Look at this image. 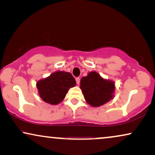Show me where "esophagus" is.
<instances>
[{"label": "esophagus", "instance_id": "obj_1", "mask_svg": "<svg viewBox=\"0 0 155 155\" xmlns=\"http://www.w3.org/2000/svg\"><path fill=\"white\" fill-rule=\"evenodd\" d=\"M76 84H79V83H80V78L79 77H76Z\"/></svg>", "mask_w": 155, "mask_h": 155}]
</instances>
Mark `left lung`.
<instances>
[{
	"label": "left lung",
	"instance_id": "left-lung-1",
	"mask_svg": "<svg viewBox=\"0 0 155 155\" xmlns=\"http://www.w3.org/2000/svg\"><path fill=\"white\" fill-rule=\"evenodd\" d=\"M80 88L86 101L93 107H99L113 99L115 83L102 78L96 71H91L81 78Z\"/></svg>",
	"mask_w": 155,
	"mask_h": 155
}]
</instances>
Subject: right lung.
<instances>
[{
    "label": "right lung",
    "mask_w": 155,
    "mask_h": 155,
    "mask_svg": "<svg viewBox=\"0 0 155 155\" xmlns=\"http://www.w3.org/2000/svg\"><path fill=\"white\" fill-rule=\"evenodd\" d=\"M40 98L51 105L61 103L70 88L76 86V80L69 72L57 71L37 82Z\"/></svg>",
    "instance_id": "obj_1"
}]
</instances>
